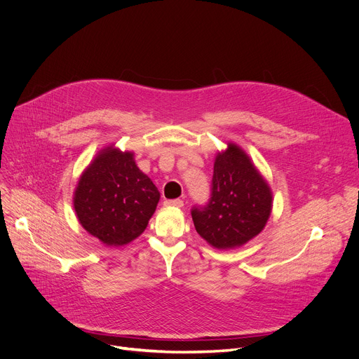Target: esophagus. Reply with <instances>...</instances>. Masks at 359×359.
<instances>
[{"label": "esophagus", "mask_w": 359, "mask_h": 359, "mask_svg": "<svg viewBox=\"0 0 359 359\" xmlns=\"http://www.w3.org/2000/svg\"><path fill=\"white\" fill-rule=\"evenodd\" d=\"M166 206H173V208H183V201L182 199H170L165 202Z\"/></svg>", "instance_id": "esophagus-1"}]
</instances>
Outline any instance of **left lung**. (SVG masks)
Wrapping results in <instances>:
<instances>
[{
  "label": "left lung",
  "mask_w": 359,
  "mask_h": 359,
  "mask_svg": "<svg viewBox=\"0 0 359 359\" xmlns=\"http://www.w3.org/2000/svg\"><path fill=\"white\" fill-rule=\"evenodd\" d=\"M272 212V191L249 156L235 143L217 153L208 205L194 206L196 232L216 249L245 245L264 227Z\"/></svg>",
  "instance_id": "8db88e82"
}]
</instances>
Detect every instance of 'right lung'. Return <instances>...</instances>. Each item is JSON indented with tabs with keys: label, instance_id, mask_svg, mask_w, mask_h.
Returning <instances> with one entry per match:
<instances>
[{
	"label": "right lung",
	"instance_id": "obj_1",
	"mask_svg": "<svg viewBox=\"0 0 359 359\" xmlns=\"http://www.w3.org/2000/svg\"><path fill=\"white\" fill-rule=\"evenodd\" d=\"M160 193L136 165L132 151L109 146L80 176L74 210L84 229L107 246H123L147 227Z\"/></svg>",
	"mask_w": 359,
	"mask_h": 359
}]
</instances>
